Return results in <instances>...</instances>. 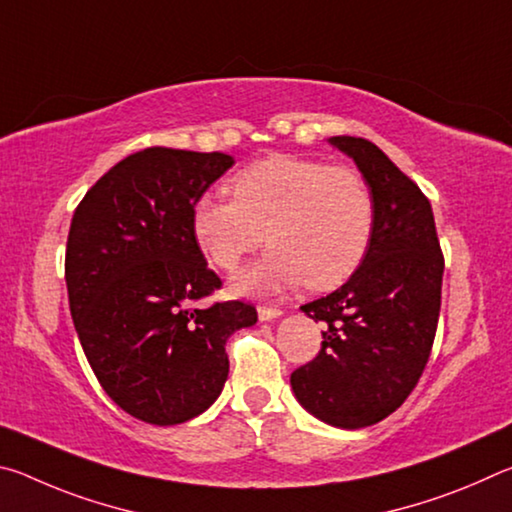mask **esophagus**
<instances>
[{
	"instance_id": "esophagus-1",
	"label": "esophagus",
	"mask_w": 512,
	"mask_h": 512,
	"mask_svg": "<svg viewBox=\"0 0 512 512\" xmlns=\"http://www.w3.org/2000/svg\"><path fill=\"white\" fill-rule=\"evenodd\" d=\"M280 316H282V309H277V307H259L257 309V318L262 320V323H268V320H275Z\"/></svg>"
}]
</instances>
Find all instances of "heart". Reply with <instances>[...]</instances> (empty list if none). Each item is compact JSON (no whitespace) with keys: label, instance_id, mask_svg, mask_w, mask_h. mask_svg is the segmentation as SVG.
Masks as SVG:
<instances>
[{"label":"heart","instance_id":"heart-1","mask_svg":"<svg viewBox=\"0 0 512 512\" xmlns=\"http://www.w3.org/2000/svg\"><path fill=\"white\" fill-rule=\"evenodd\" d=\"M232 196L203 194L192 235L221 271L264 241L273 248L232 282L237 293L271 296L307 284L334 289L361 266L375 230V198L357 171L298 155H271L232 178Z\"/></svg>","mask_w":512,"mask_h":512}]
</instances>
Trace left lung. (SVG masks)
<instances>
[{"label":"left lung","instance_id":"obj_1","mask_svg":"<svg viewBox=\"0 0 512 512\" xmlns=\"http://www.w3.org/2000/svg\"><path fill=\"white\" fill-rule=\"evenodd\" d=\"M375 198V230L341 289L300 309L323 320V348L293 370L296 400L339 429L377 424L400 409L427 366L440 314L443 253L431 203L388 155L361 137H329Z\"/></svg>","mask_w":512,"mask_h":512}]
</instances>
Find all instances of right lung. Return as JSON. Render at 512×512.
Returning a JSON list of instances; mask_svg holds the SVG:
<instances>
[{"mask_svg": "<svg viewBox=\"0 0 512 512\" xmlns=\"http://www.w3.org/2000/svg\"><path fill=\"white\" fill-rule=\"evenodd\" d=\"M235 158L137 151L94 183L69 225L65 282L85 357L119 409L158 427L210 409L228 379L225 341L255 307L192 309L221 280L192 235V205Z\"/></svg>", "mask_w": 512, "mask_h": 512, "instance_id": "right-lung-1", "label": "right lung"}]
</instances>
